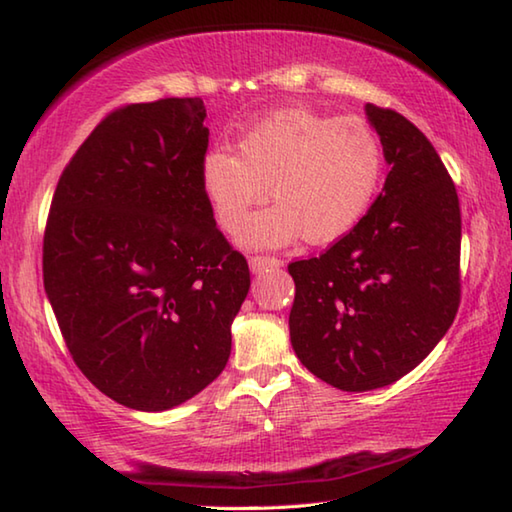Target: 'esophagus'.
Returning a JSON list of instances; mask_svg holds the SVG:
<instances>
[{
  "label": "esophagus",
  "instance_id": "obj_1",
  "mask_svg": "<svg viewBox=\"0 0 512 512\" xmlns=\"http://www.w3.org/2000/svg\"><path fill=\"white\" fill-rule=\"evenodd\" d=\"M248 264H250V271L259 273V271H264V268H280L282 259L271 257V255H253L248 259Z\"/></svg>",
  "mask_w": 512,
  "mask_h": 512
}]
</instances>
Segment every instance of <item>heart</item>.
I'll list each match as a JSON object with an SVG mask.
<instances>
[{"label":"heart","mask_w":512,"mask_h":512,"mask_svg":"<svg viewBox=\"0 0 512 512\" xmlns=\"http://www.w3.org/2000/svg\"><path fill=\"white\" fill-rule=\"evenodd\" d=\"M383 174L385 147L367 120L288 107L241 136L237 154L208 152L201 190L217 224L237 232L271 185L277 206L250 219L241 244L282 246L302 235L327 246L365 219Z\"/></svg>","instance_id":"b5f03b06"}]
</instances>
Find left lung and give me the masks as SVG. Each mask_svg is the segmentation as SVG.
Here are the masks:
<instances>
[{
    "label": "left lung",
    "mask_w": 512,
    "mask_h": 512,
    "mask_svg": "<svg viewBox=\"0 0 512 512\" xmlns=\"http://www.w3.org/2000/svg\"><path fill=\"white\" fill-rule=\"evenodd\" d=\"M392 165L365 219L320 257L288 264V329L302 365L342 392L412 371L461 302L457 188L427 136L394 109L367 105Z\"/></svg>",
    "instance_id": "1"
}]
</instances>
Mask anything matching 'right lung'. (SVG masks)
Listing matches in <instances>:
<instances>
[{
  "label": "right lung",
  "mask_w": 512,
  "mask_h": 512,
  "mask_svg": "<svg viewBox=\"0 0 512 512\" xmlns=\"http://www.w3.org/2000/svg\"><path fill=\"white\" fill-rule=\"evenodd\" d=\"M201 98L111 111L55 188L42 271L73 362L102 394L143 412L197 396L230 356L246 257L201 190Z\"/></svg>",
  "instance_id": "right-lung-1"
}]
</instances>
